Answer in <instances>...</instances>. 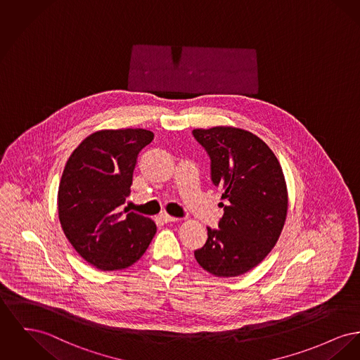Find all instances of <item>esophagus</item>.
Listing matches in <instances>:
<instances>
[{"instance_id": "1", "label": "esophagus", "mask_w": 360, "mask_h": 360, "mask_svg": "<svg viewBox=\"0 0 360 360\" xmlns=\"http://www.w3.org/2000/svg\"><path fill=\"white\" fill-rule=\"evenodd\" d=\"M160 220H162L163 223H175V221H178V219H176V217H172V216L166 214V213L160 214Z\"/></svg>"}]
</instances>
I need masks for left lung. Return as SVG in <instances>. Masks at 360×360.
<instances>
[{"mask_svg": "<svg viewBox=\"0 0 360 360\" xmlns=\"http://www.w3.org/2000/svg\"><path fill=\"white\" fill-rule=\"evenodd\" d=\"M193 136L211 158L213 184L224 191L219 230L208 227V239L194 257L216 277L245 275L272 252L284 229L288 191L283 169L272 149L245 129H194Z\"/></svg>", "mask_w": 360, "mask_h": 360, "instance_id": "8db88e82", "label": "left lung"}]
</instances>
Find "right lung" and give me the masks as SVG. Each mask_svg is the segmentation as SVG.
<instances>
[{"mask_svg": "<svg viewBox=\"0 0 360 360\" xmlns=\"http://www.w3.org/2000/svg\"><path fill=\"white\" fill-rule=\"evenodd\" d=\"M152 140L146 129L98 130L65 165L57 198L60 223L75 250L96 269L131 266L156 233L153 220L118 212L130 194L139 153Z\"/></svg>", "mask_w": 360, "mask_h": 360, "instance_id": "1", "label": "right lung"}]
</instances>
